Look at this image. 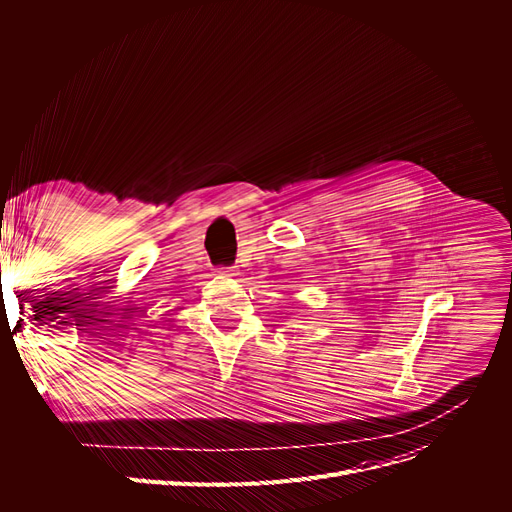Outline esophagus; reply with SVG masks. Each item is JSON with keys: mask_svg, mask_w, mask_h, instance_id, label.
<instances>
[{"mask_svg": "<svg viewBox=\"0 0 512 512\" xmlns=\"http://www.w3.org/2000/svg\"><path fill=\"white\" fill-rule=\"evenodd\" d=\"M220 274L222 276H236V270H234V267H222Z\"/></svg>", "mask_w": 512, "mask_h": 512, "instance_id": "34e87169", "label": "esophagus"}]
</instances>
